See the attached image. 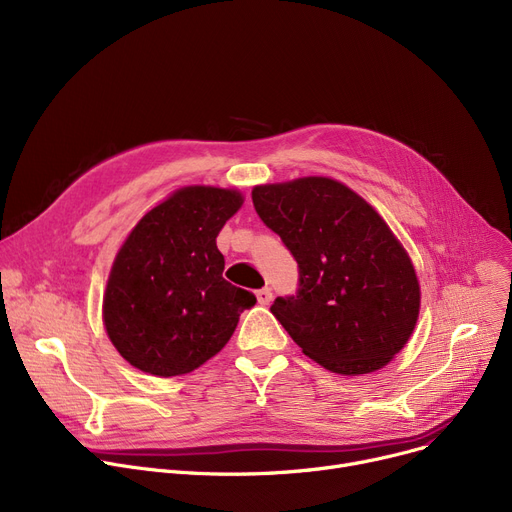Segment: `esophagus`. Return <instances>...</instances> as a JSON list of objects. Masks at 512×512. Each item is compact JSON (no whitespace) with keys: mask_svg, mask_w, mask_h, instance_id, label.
Wrapping results in <instances>:
<instances>
[{"mask_svg":"<svg viewBox=\"0 0 512 512\" xmlns=\"http://www.w3.org/2000/svg\"><path fill=\"white\" fill-rule=\"evenodd\" d=\"M255 297H257L259 305H270L272 303V290L270 288H261V290L255 292Z\"/></svg>","mask_w":512,"mask_h":512,"instance_id":"esophagus-1","label":"esophagus"}]
</instances>
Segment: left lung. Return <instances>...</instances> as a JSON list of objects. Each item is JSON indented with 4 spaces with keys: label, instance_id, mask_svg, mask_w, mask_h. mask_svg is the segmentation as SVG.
Segmentation results:
<instances>
[{
    "label": "left lung",
    "instance_id": "8db88e82",
    "mask_svg": "<svg viewBox=\"0 0 512 512\" xmlns=\"http://www.w3.org/2000/svg\"><path fill=\"white\" fill-rule=\"evenodd\" d=\"M251 195L263 224L299 263L297 297L272 305L290 338L332 373L388 365L417 326L421 288L382 215L328 176L257 184Z\"/></svg>",
    "mask_w": 512,
    "mask_h": 512
}]
</instances>
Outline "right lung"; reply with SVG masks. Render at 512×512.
<instances>
[{
  "mask_svg": "<svg viewBox=\"0 0 512 512\" xmlns=\"http://www.w3.org/2000/svg\"><path fill=\"white\" fill-rule=\"evenodd\" d=\"M245 203L236 188L182 186L137 222L112 263L103 326L116 351L157 378L191 373L218 355L249 290L222 278L215 238Z\"/></svg>",
  "mask_w": 512,
  "mask_h": 512,
  "instance_id": "1",
  "label": "right lung"
}]
</instances>
